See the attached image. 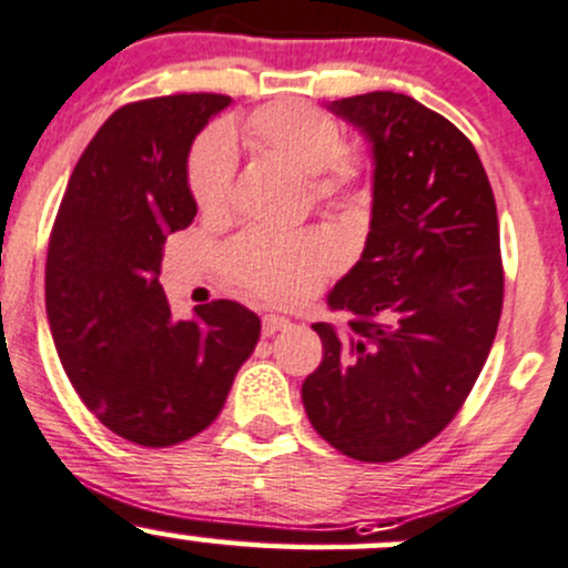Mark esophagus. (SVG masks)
Returning <instances> with one entry per match:
<instances>
[{
	"label": "esophagus",
	"instance_id": "1",
	"mask_svg": "<svg viewBox=\"0 0 568 568\" xmlns=\"http://www.w3.org/2000/svg\"><path fill=\"white\" fill-rule=\"evenodd\" d=\"M288 326H291L288 317H280V315H264V323H261V328H264V336L283 332V328H288Z\"/></svg>",
	"mask_w": 568,
	"mask_h": 568
}]
</instances>
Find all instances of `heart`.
Here are the masks:
<instances>
[{"label":"heart","mask_w":568,"mask_h":568,"mask_svg":"<svg viewBox=\"0 0 568 568\" xmlns=\"http://www.w3.org/2000/svg\"><path fill=\"white\" fill-rule=\"evenodd\" d=\"M277 161L285 170L310 180L315 199H332L353 183L358 159L342 145V132L332 115L307 102H272L247 121L226 123L193 145L189 159V191L207 215L226 210L234 178V148ZM229 277L247 294L277 304H294L315 294L334 270L332 245L313 234L274 236L247 232L223 253Z\"/></svg>","instance_id":"heart-1"}]
</instances>
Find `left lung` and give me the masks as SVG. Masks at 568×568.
I'll return each mask as SVG.
<instances>
[{
	"mask_svg": "<svg viewBox=\"0 0 568 568\" xmlns=\"http://www.w3.org/2000/svg\"><path fill=\"white\" fill-rule=\"evenodd\" d=\"M328 110L372 145V221L364 253L328 294L347 323H313L323 361L302 402L328 445L388 464L458 415L494 345L496 199L475 145L407 93H361Z\"/></svg>",
	"mask_w": 568,
	"mask_h": 568,
	"instance_id": "8db88e82",
	"label": "left lung"
}]
</instances>
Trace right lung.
Returning a JSON list of instances; mask_svg holds the SVG:
<instances>
[{
  "label": "right lung",
  "instance_id": "1",
  "mask_svg": "<svg viewBox=\"0 0 568 568\" xmlns=\"http://www.w3.org/2000/svg\"><path fill=\"white\" fill-rule=\"evenodd\" d=\"M223 93H174L115 110L74 166L45 264V310L72 388L142 447L191 439L221 415L261 334L217 298L174 321L159 283L164 242L191 226L189 151Z\"/></svg>",
  "mask_w": 568,
  "mask_h": 568
}]
</instances>
